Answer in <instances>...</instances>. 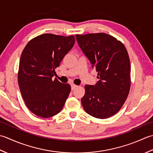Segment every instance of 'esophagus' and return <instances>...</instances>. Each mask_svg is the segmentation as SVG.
Returning a JSON list of instances; mask_svg holds the SVG:
<instances>
[{
    "mask_svg": "<svg viewBox=\"0 0 153 153\" xmlns=\"http://www.w3.org/2000/svg\"><path fill=\"white\" fill-rule=\"evenodd\" d=\"M77 87H78V86H76L75 85H71V90H73L75 89L76 88H77Z\"/></svg>",
    "mask_w": 153,
    "mask_h": 153,
    "instance_id": "1",
    "label": "esophagus"
}]
</instances>
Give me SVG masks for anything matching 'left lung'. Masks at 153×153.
<instances>
[{
  "label": "left lung",
  "mask_w": 153,
  "mask_h": 153,
  "mask_svg": "<svg viewBox=\"0 0 153 153\" xmlns=\"http://www.w3.org/2000/svg\"><path fill=\"white\" fill-rule=\"evenodd\" d=\"M76 41L98 72L95 85H85L81 103L87 114L105 119L117 113L128 96L130 61L126 47L104 33L76 35Z\"/></svg>",
  "instance_id": "obj_1"
}]
</instances>
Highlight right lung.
I'll use <instances>...</instances> for the list:
<instances>
[{
    "mask_svg": "<svg viewBox=\"0 0 153 153\" xmlns=\"http://www.w3.org/2000/svg\"><path fill=\"white\" fill-rule=\"evenodd\" d=\"M74 42V36L44 33L31 39L22 53L18 85L26 106L36 116L50 117L64 106L71 86L53 76Z\"/></svg>",
    "mask_w": 153,
    "mask_h": 153,
    "instance_id": "right-lung-1",
    "label": "right lung"
}]
</instances>
